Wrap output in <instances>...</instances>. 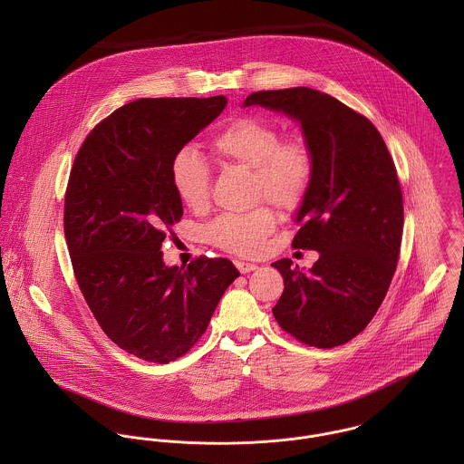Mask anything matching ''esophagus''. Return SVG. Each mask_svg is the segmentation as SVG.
Instances as JSON below:
<instances>
[{"mask_svg":"<svg viewBox=\"0 0 464 464\" xmlns=\"http://www.w3.org/2000/svg\"><path fill=\"white\" fill-rule=\"evenodd\" d=\"M236 267L241 271V273H250V271H256L257 266L252 265V263H245V261H236Z\"/></svg>","mask_w":464,"mask_h":464,"instance_id":"34e87169","label":"esophagus"}]
</instances>
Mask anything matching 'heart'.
Listing matches in <instances>:
<instances>
[{
    "label": "heart",
    "mask_w": 464,
    "mask_h": 464,
    "mask_svg": "<svg viewBox=\"0 0 464 464\" xmlns=\"http://www.w3.org/2000/svg\"><path fill=\"white\" fill-rule=\"evenodd\" d=\"M210 148L223 164L254 169L256 198L269 199L278 208H295L313 179V151L300 137L282 139L280 130L261 118L241 116L214 135ZM169 179L177 197L199 210L210 197V168L193 148L175 153ZM276 218L269 207L248 212H227L207 225V239L230 254L254 256L265 246Z\"/></svg>",
    "instance_id": "heart-1"
}]
</instances>
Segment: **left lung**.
Returning a JSON list of instances; mask_svg holds the SVG:
<instances>
[{"label": "left lung", "mask_w": 464, "mask_h": 464, "mask_svg": "<svg viewBox=\"0 0 464 464\" xmlns=\"http://www.w3.org/2000/svg\"><path fill=\"white\" fill-rule=\"evenodd\" d=\"M243 105L298 121L314 160L293 248L320 259L309 271L289 259L271 265L285 285L273 316L309 346L344 344L372 322L397 269L403 203L393 159L368 118L325 92L259 91Z\"/></svg>", "instance_id": "obj_1"}]
</instances>
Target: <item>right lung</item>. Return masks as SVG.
I'll return each instance as SVG.
<instances>
[{"label":"right lung","mask_w":464,"mask_h":464,"mask_svg":"<svg viewBox=\"0 0 464 464\" xmlns=\"http://www.w3.org/2000/svg\"><path fill=\"white\" fill-rule=\"evenodd\" d=\"M225 96L140 98L114 111L76 153L64 234L80 291L120 348L166 364L207 331L239 276L228 259L166 266L162 243L184 208L171 159L227 107Z\"/></svg>","instance_id":"1"}]
</instances>
